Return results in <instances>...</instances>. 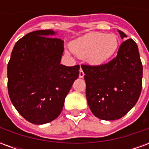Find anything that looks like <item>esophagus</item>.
<instances>
[{"instance_id":"obj_1","label":"esophagus","mask_w":149,"mask_h":149,"mask_svg":"<svg viewBox=\"0 0 149 149\" xmlns=\"http://www.w3.org/2000/svg\"><path fill=\"white\" fill-rule=\"evenodd\" d=\"M84 72H83V70L81 68V69H80V72H79V77L83 78L84 77Z\"/></svg>"}]
</instances>
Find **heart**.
Listing matches in <instances>:
<instances>
[{
  "mask_svg": "<svg viewBox=\"0 0 149 149\" xmlns=\"http://www.w3.org/2000/svg\"><path fill=\"white\" fill-rule=\"evenodd\" d=\"M118 43V38L114 34L93 32L75 40L70 47L78 57L86 59L91 65H101L113 56Z\"/></svg>",
  "mask_w": 149,
  "mask_h": 149,
  "instance_id": "obj_1",
  "label": "heart"
}]
</instances>
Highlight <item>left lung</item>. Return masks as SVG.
<instances>
[{"label": "left lung", "instance_id": "1", "mask_svg": "<svg viewBox=\"0 0 149 149\" xmlns=\"http://www.w3.org/2000/svg\"><path fill=\"white\" fill-rule=\"evenodd\" d=\"M121 38L127 37L118 30ZM91 111L104 120H118L137 102L142 89L143 65L136 44L123 41L116 57L101 65H82Z\"/></svg>", "mask_w": 149, "mask_h": 149}]
</instances>
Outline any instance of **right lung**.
Wrapping results in <instances>:
<instances>
[{
  "label": "right lung",
  "instance_id": "obj_1",
  "mask_svg": "<svg viewBox=\"0 0 149 149\" xmlns=\"http://www.w3.org/2000/svg\"><path fill=\"white\" fill-rule=\"evenodd\" d=\"M51 29L26 34L15 44L8 63L12 103L26 120L43 125L55 120L79 77L80 65H61L64 41Z\"/></svg>",
  "mask_w": 149,
  "mask_h": 149
}]
</instances>
